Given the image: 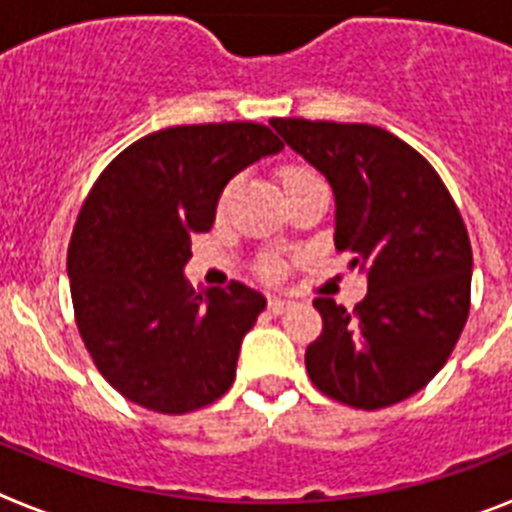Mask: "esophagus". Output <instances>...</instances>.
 <instances>
[{"instance_id": "34e87169", "label": "esophagus", "mask_w": 512, "mask_h": 512, "mask_svg": "<svg viewBox=\"0 0 512 512\" xmlns=\"http://www.w3.org/2000/svg\"><path fill=\"white\" fill-rule=\"evenodd\" d=\"M287 307H289V300H284V297H269V310L274 312V315L284 312Z\"/></svg>"}]
</instances>
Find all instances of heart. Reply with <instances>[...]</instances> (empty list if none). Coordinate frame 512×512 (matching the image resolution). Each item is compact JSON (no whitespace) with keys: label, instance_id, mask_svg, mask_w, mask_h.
Returning <instances> with one entry per match:
<instances>
[{"label":"heart","instance_id":"1","mask_svg":"<svg viewBox=\"0 0 512 512\" xmlns=\"http://www.w3.org/2000/svg\"><path fill=\"white\" fill-rule=\"evenodd\" d=\"M305 174H312L310 166L305 164H284L282 169H279V182L289 184L292 179H300V176ZM230 192H233V182H228L223 187V192H220V197H217V212H223L225 205H228L230 200ZM279 271H282V259L279 256H266L264 264H261V274H264L266 279H277L279 277Z\"/></svg>","mask_w":512,"mask_h":512}]
</instances>
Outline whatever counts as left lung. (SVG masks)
<instances>
[{
    "label": "left lung",
    "instance_id": "8db88e82",
    "mask_svg": "<svg viewBox=\"0 0 512 512\" xmlns=\"http://www.w3.org/2000/svg\"><path fill=\"white\" fill-rule=\"evenodd\" d=\"M336 194V248L369 279L346 310L312 302L323 333L305 366L323 395L361 410L408 400L443 369L469 318L472 243L441 176L405 140L364 122L269 120Z\"/></svg>",
    "mask_w": 512,
    "mask_h": 512
}]
</instances>
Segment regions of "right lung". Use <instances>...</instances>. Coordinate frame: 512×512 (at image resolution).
Returning a JSON list of instances; mask_svg holds the SVG:
<instances>
[{
    "label": "right lung",
    "mask_w": 512,
    "mask_h": 512,
    "mask_svg": "<svg viewBox=\"0 0 512 512\" xmlns=\"http://www.w3.org/2000/svg\"><path fill=\"white\" fill-rule=\"evenodd\" d=\"M282 140L259 122L176 125L135 140L99 174L69 243L76 328L130 402L184 415L220 400L266 297L243 282L194 292L192 235L225 184Z\"/></svg>",
    "instance_id": "right-lung-1"
}]
</instances>
